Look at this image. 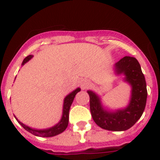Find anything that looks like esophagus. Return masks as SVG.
<instances>
[{"mask_svg":"<svg viewBox=\"0 0 160 160\" xmlns=\"http://www.w3.org/2000/svg\"><path fill=\"white\" fill-rule=\"evenodd\" d=\"M90 86V83L88 81H82L81 83V87L82 89H86Z\"/></svg>","mask_w":160,"mask_h":160,"instance_id":"34e87169","label":"esophagus"}]
</instances>
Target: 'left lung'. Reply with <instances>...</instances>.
Returning <instances> with one entry per match:
<instances>
[{
    "label": "left lung",
    "instance_id": "8db88e82",
    "mask_svg": "<svg viewBox=\"0 0 160 160\" xmlns=\"http://www.w3.org/2000/svg\"><path fill=\"white\" fill-rule=\"evenodd\" d=\"M117 74L123 73L125 81L131 87V97L129 105L116 111H108L103 108L100 98L91 90L90 96V109L95 123L102 129L112 131H122L131 128L142 116L146 107L148 90L146 80L141 66L136 58H122L115 63Z\"/></svg>",
    "mask_w": 160,
    "mask_h": 160
}]
</instances>
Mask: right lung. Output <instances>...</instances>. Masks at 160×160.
<instances>
[{
  "mask_svg": "<svg viewBox=\"0 0 160 160\" xmlns=\"http://www.w3.org/2000/svg\"><path fill=\"white\" fill-rule=\"evenodd\" d=\"M32 55H29L27 57L24 59L23 62H22V66H23L25 63H26L29 60H30L32 58ZM81 90L80 88H77L75 90H73V92H71L70 94H68L64 99V103H63V111H62V117L61 118L60 122L58 124H56L55 126H53V128H47V129H43V130H37V129H32V128H29L28 126H25V124H23L22 122H21L18 118H16V119L18 120V122H19L21 125H22V128L25 130H26L27 131H29V133L32 134V135H36V136L39 137H53L55 135H59L62 132L65 131L67 128L68 123H69V111H70V106H71L72 102L73 101V98L75 97V95L77 94L78 92H79Z\"/></svg>",
  "mask_w": 160,
  "mask_h": 160,
  "instance_id": "add662e5",
  "label": "right lung"
}]
</instances>
